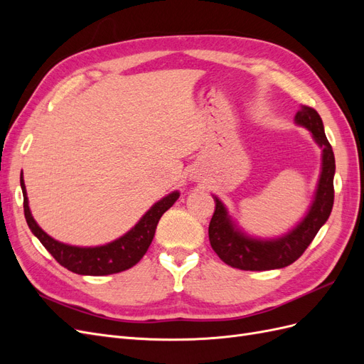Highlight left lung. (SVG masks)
I'll use <instances>...</instances> for the list:
<instances>
[{"label": "left lung", "mask_w": 364, "mask_h": 364, "mask_svg": "<svg viewBox=\"0 0 364 364\" xmlns=\"http://www.w3.org/2000/svg\"><path fill=\"white\" fill-rule=\"evenodd\" d=\"M296 124L304 126L313 134L314 141L322 149V171L318 178L314 200L302 222L289 234L273 240L252 238L234 225L223 202L214 196L215 211L209 223V243L214 252L228 266L240 270H273L293 264L310 246L331 214L334 203L336 159L329 144L322 118L313 107L302 106L294 117Z\"/></svg>", "instance_id": "left-lung-1"}]
</instances>
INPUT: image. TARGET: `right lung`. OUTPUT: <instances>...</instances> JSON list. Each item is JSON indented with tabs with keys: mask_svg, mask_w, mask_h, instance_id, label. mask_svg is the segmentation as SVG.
Instances as JSON below:
<instances>
[{
	"mask_svg": "<svg viewBox=\"0 0 364 364\" xmlns=\"http://www.w3.org/2000/svg\"><path fill=\"white\" fill-rule=\"evenodd\" d=\"M21 188H23L24 196V215L31 232L38 237L42 246L51 253L60 266L77 274H90V277H103V274H112L134 267L146 255L149 246L151 245L159 218L179 199V191H173L171 194L165 196L142 215L139 222L127 234L112 241V243L95 247H79L60 243L39 228L30 213L23 173H21Z\"/></svg>",
	"mask_w": 364,
	"mask_h": 364,
	"instance_id": "add662e5",
	"label": "right lung"
}]
</instances>
